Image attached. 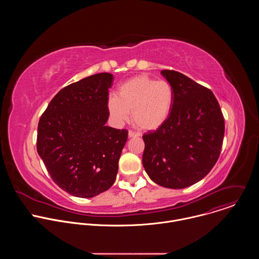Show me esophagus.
<instances>
[{"instance_id": "1", "label": "esophagus", "mask_w": 259, "mask_h": 259, "mask_svg": "<svg viewBox=\"0 0 259 259\" xmlns=\"http://www.w3.org/2000/svg\"><path fill=\"white\" fill-rule=\"evenodd\" d=\"M128 136H129V138H132V137H137V136H139V134L136 133V132H133V131H129V132H128Z\"/></svg>"}]
</instances>
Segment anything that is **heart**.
Wrapping results in <instances>:
<instances>
[{
    "label": "heart",
    "mask_w": 259,
    "mask_h": 259,
    "mask_svg": "<svg viewBox=\"0 0 259 259\" xmlns=\"http://www.w3.org/2000/svg\"><path fill=\"white\" fill-rule=\"evenodd\" d=\"M174 103V92L167 81L149 76H137L123 83L116 95L107 100L108 112L117 122L132 120L142 130H156L169 118Z\"/></svg>",
    "instance_id": "obj_1"
}]
</instances>
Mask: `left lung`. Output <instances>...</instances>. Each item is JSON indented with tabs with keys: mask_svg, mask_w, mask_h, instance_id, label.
I'll return each mask as SVG.
<instances>
[{
	"mask_svg": "<svg viewBox=\"0 0 259 259\" xmlns=\"http://www.w3.org/2000/svg\"><path fill=\"white\" fill-rule=\"evenodd\" d=\"M174 103L167 121L142 136L145 172L157 184L184 189L203 179L217 162L225 120L214 94L183 73L164 69Z\"/></svg>",
	"mask_w": 259,
	"mask_h": 259,
	"instance_id": "left-lung-1",
	"label": "left lung"
}]
</instances>
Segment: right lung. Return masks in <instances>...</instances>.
Returning <instances> with one entry per match:
<instances>
[{"instance_id": "right-lung-1", "label": "right lung", "mask_w": 259, "mask_h": 259, "mask_svg": "<svg viewBox=\"0 0 259 259\" xmlns=\"http://www.w3.org/2000/svg\"><path fill=\"white\" fill-rule=\"evenodd\" d=\"M113 80L101 72L64 87L39 121L36 151L53 181L71 196L95 197L116 180L128 131L105 126Z\"/></svg>"}]
</instances>
